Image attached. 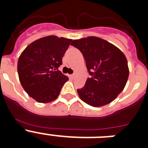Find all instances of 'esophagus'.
<instances>
[{
  "mask_svg": "<svg viewBox=\"0 0 148 148\" xmlns=\"http://www.w3.org/2000/svg\"><path fill=\"white\" fill-rule=\"evenodd\" d=\"M70 78H73V79H74V78H75V74H72V75H70Z\"/></svg>",
  "mask_w": 148,
  "mask_h": 148,
  "instance_id": "34e87169",
  "label": "esophagus"
}]
</instances>
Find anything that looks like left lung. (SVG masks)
I'll return each mask as SVG.
<instances>
[{
  "mask_svg": "<svg viewBox=\"0 0 148 148\" xmlns=\"http://www.w3.org/2000/svg\"><path fill=\"white\" fill-rule=\"evenodd\" d=\"M82 52L91 78L77 90L84 102L95 108L112 102L124 90L129 76L125 54L113 44L95 36L73 40Z\"/></svg>",
  "mask_w": 148,
  "mask_h": 148,
  "instance_id": "left-lung-1",
  "label": "left lung"
}]
</instances>
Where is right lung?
<instances>
[{"label":"right lung","mask_w":148,"mask_h":148,"mask_svg":"<svg viewBox=\"0 0 148 148\" xmlns=\"http://www.w3.org/2000/svg\"><path fill=\"white\" fill-rule=\"evenodd\" d=\"M71 41L72 39L49 35L29 44L21 54L18 61L21 84L38 102L56 100L69 80L58 70Z\"/></svg>","instance_id":"1"}]
</instances>
